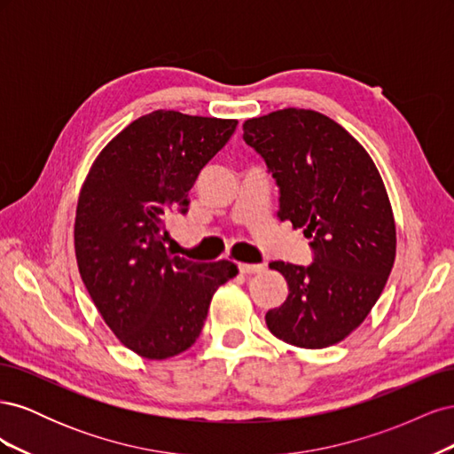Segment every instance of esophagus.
<instances>
[{
	"label": "esophagus",
	"instance_id": "1",
	"mask_svg": "<svg viewBox=\"0 0 454 454\" xmlns=\"http://www.w3.org/2000/svg\"><path fill=\"white\" fill-rule=\"evenodd\" d=\"M239 269L242 274H255V272H261L265 267L261 263H239Z\"/></svg>",
	"mask_w": 454,
	"mask_h": 454
}]
</instances>
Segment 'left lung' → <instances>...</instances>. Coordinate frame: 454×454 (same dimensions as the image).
Segmentation results:
<instances>
[{
	"label": "left lung",
	"instance_id": "1",
	"mask_svg": "<svg viewBox=\"0 0 454 454\" xmlns=\"http://www.w3.org/2000/svg\"><path fill=\"white\" fill-rule=\"evenodd\" d=\"M242 130L280 189L278 217L312 240L310 265L269 263L286 278L287 297L265 314L267 327L287 345L332 347L365 320L394 267L382 177L345 129L312 109H278Z\"/></svg>",
	"mask_w": 454,
	"mask_h": 454
}]
</instances>
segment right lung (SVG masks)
I'll return each mask as SVG.
<instances>
[{
  "label": "right lung",
  "instance_id": "1",
  "mask_svg": "<svg viewBox=\"0 0 454 454\" xmlns=\"http://www.w3.org/2000/svg\"><path fill=\"white\" fill-rule=\"evenodd\" d=\"M237 122L147 114L102 149L79 193L74 239L81 278L109 329L147 360L193 345L212 295L239 272L232 261L197 263L164 246L168 217L187 212L189 189Z\"/></svg>",
  "mask_w": 454,
  "mask_h": 454
}]
</instances>
